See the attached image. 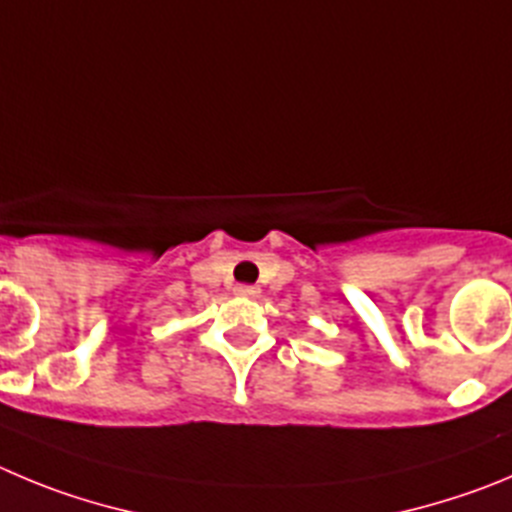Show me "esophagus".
<instances>
[{"label": "esophagus", "instance_id": "34e87169", "mask_svg": "<svg viewBox=\"0 0 512 512\" xmlns=\"http://www.w3.org/2000/svg\"><path fill=\"white\" fill-rule=\"evenodd\" d=\"M234 293H237V295H247V298H252V295H257V293H260V290H257L255 285H237V288H234Z\"/></svg>", "mask_w": 512, "mask_h": 512}]
</instances>
